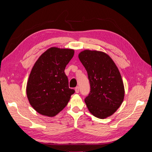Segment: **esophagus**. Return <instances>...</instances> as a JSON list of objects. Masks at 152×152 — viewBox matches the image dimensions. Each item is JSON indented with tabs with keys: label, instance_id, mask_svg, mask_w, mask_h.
Wrapping results in <instances>:
<instances>
[{
	"label": "esophagus",
	"instance_id": "34e87169",
	"mask_svg": "<svg viewBox=\"0 0 152 152\" xmlns=\"http://www.w3.org/2000/svg\"><path fill=\"white\" fill-rule=\"evenodd\" d=\"M75 91H76V93H79V91H80V88H79L78 86L76 87V88H75Z\"/></svg>",
	"mask_w": 152,
	"mask_h": 152
}]
</instances>
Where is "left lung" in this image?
Instances as JSON below:
<instances>
[{
	"label": "left lung",
	"mask_w": 152,
	"mask_h": 152,
	"mask_svg": "<svg viewBox=\"0 0 152 152\" xmlns=\"http://www.w3.org/2000/svg\"><path fill=\"white\" fill-rule=\"evenodd\" d=\"M78 57L88 72L91 88L85 99L87 107L96 118L109 117L124 99V86L118 67L102 51L84 50Z\"/></svg>",
	"instance_id": "8db88e82"
}]
</instances>
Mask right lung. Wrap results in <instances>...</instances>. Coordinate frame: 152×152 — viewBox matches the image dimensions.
<instances>
[{
	"label": "right lung",
	"mask_w": 152,
	"mask_h": 152,
	"mask_svg": "<svg viewBox=\"0 0 152 152\" xmlns=\"http://www.w3.org/2000/svg\"><path fill=\"white\" fill-rule=\"evenodd\" d=\"M71 49L51 48L40 56L28 77L27 95L39 114L53 117L65 107L75 91L69 87L64 73L66 64L73 57Z\"/></svg>",
	"instance_id": "add662e5"
}]
</instances>
